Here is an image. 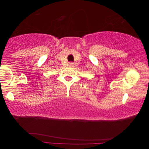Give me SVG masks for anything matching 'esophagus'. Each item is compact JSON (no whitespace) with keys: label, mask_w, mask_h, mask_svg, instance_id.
I'll use <instances>...</instances> for the list:
<instances>
[{"label":"esophagus","mask_w":149,"mask_h":149,"mask_svg":"<svg viewBox=\"0 0 149 149\" xmlns=\"http://www.w3.org/2000/svg\"><path fill=\"white\" fill-rule=\"evenodd\" d=\"M69 66H70V67H73V66H74V63H72V62L69 63Z\"/></svg>","instance_id":"1"}]
</instances>
